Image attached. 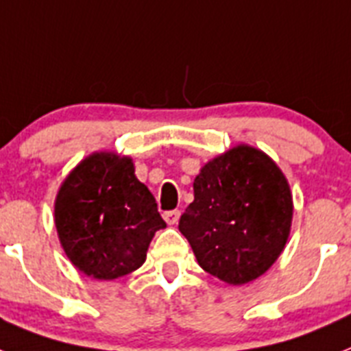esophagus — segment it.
I'll list each match as a JSON object with an SVG mask.
<instances>
[{"label":"esophagus","mask_w":351,"mask_h":351,"mask_svg":"<svg viewBox=\"0 0 351 351\" xmlns=\"http://www.w3.org/2000/svg\"><path fill=\"white\" fill-rule=\"evenodd\" d=\"M164 219H166L167 225H176V223H178V219H180V210L164 212Z\"/></svg>","instance_id":"34e87169"}]
</instances>
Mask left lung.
I'll use <instances>...</instances> for the list:
<instances>
[{
    "mask_svg": "<svg viewBox=\"0 0 351 351\" xmlns=\"http://www.w3.org/2000/svg\"><path fill=\"white\" fill-rule=\"evenodd\" d=\"M194 202L178 230L203 269L232 285L264 275L280 257L293 221L284 173L266 153L239 144L194 178Z\"/></svg>",
    "mask_w": 351,
    "mask_h": 351,
    "instance_id": "left-lung-1",
    "label": "left lung"
}]
</instances>
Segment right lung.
Here are the masks:
<instances>
[{"instance_id": "add662e5", "label": "right lung", "mask_w": 351, "mask_h": 351, "mask_svg": "<svg viewBox=\"0 0 351 351\" xmlns=\"http://www.w3.org/2000/svg\"><path fill=\"white\" fill-rule=\"evenodd\" d=\"M55 226L67 258L82 273L114 280L143 266L153 235L166 221L148 187L137 180L132 158L99 152L62 182Z\"/></svg>"}]
</instances>
